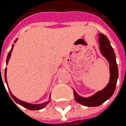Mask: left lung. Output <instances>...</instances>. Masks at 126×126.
<instances>
[{
	"label": "left lung",
	"mask_w": 126,
	"mask_h": 126,
	"mask_svg": "<svg viewBox=\"0 0 126 126\" xmlns=\"http://www.w3.org/2000/svg\"><path fill=\"white\" fill-rule=\"evenodd\" d=\"M99 45L100 53L104 57H106L110 64V81L108 85L103 90L97 91L94 95L88 97H83L79 96L74 90L75 100L79 104L86 107L100 106L104 102H105L107 100L110 98L115 91L118 79V66L114 50L112 46L110 45L108 38L102 33L99 34Z\"/></svg>",
	"instance_id": "obj_1"
}]
</instances>
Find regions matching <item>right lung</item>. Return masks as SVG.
I'll return each instance as SVG.
<instances>
[{
	"instance_id": "1",
	"label": "right lung",
	"mask_w": 126,
	"mask_h": 126,
	"mask_svg": "<svg viewBox=\"0 0 126 126\" xmlns=\"http://www.w3.org/2000/svg\"><path fill=\"white\" fill-rule=\"evenodd\" d=\"M16 41H17V39H16L15 40V41H14V43H16ZM13 45L12 46V47H11V50H10V52L8 53V55H7V64L8 63V61H9V60H10V56H11V53H12V50H13ZM4 76H5V81H6V82H7V68L5 69V72H4ZM2 79V78H1ZM2 81H3V80H2ZM8 87V86H7ZM10 91V90H9ZM10 95H11V97H12V98L16 101V102L17 103V104H19V105H21V106H22V107H26V108H27V109H29V110H41V109H43L45 107H46L47 106V104L50 102V99H49V100L48 101H47V102H45V103H44V104H29V103H26V102H24V101H22V100H19L18 98H16L15 96H14L11 92H10Z\"/></svg>"
}]
</instances>
